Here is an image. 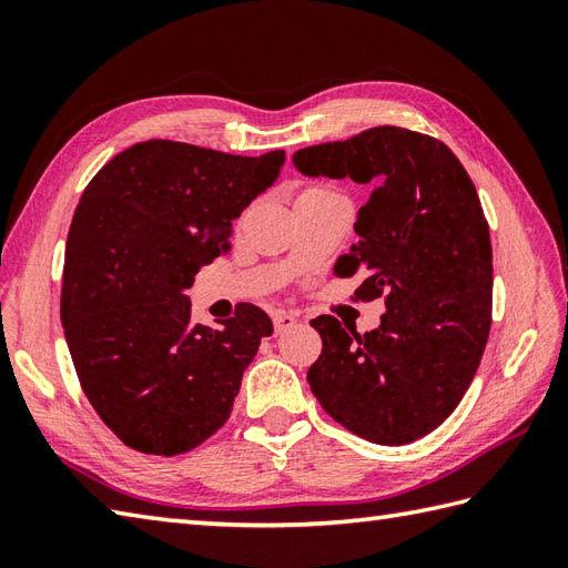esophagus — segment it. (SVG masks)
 I'll list each match as a JSON object with an SVG mask.
<instances>
[{"label": "esophagus", "mask_w": 568, "mask_h": 568, "mask_svg": "<svg viewBox=\"0 0 568 568\" xmlns=\"http://www.w3.org/2000/svg\"><path fill=\"white\" fill-rule=\"evenodd\" d=\"M295 322H297V317L293 315V312H275V315H273V329H275V334H281L285 329L295 327Z\"/></svg>", "instance_id": "1"}]
</instances>
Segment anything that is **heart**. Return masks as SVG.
Returning a JSON list of instances; mask_svg holds the SVG:
<instances>
[{"label":"heart","instance_id":"b5f03b06","mask_svg":"<svg viewBox=\"0 0 568 568\" xmlns=\"http://www.w3.org/2000/svg\"><path fill=\"white\" fill-rule=\"evenodd\" d=\"M307 192H329V190H324V187H310Z\"/></svg>","mask_w":568,"mask_h":568}]
</instances>
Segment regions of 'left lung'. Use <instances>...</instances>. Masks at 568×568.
Segmentation results:
<instances>
[{
  "instance_id": "8db88e82",
  "label": "left lung",
  "mask_w": 568,
  "mask_h": 568,
  "mask_svg": "<svg viewBox=\"0 0 568 568\" xmlns=\"http://www.w3.org/2000/svg\"><path fill=\"white\" fill-rule=\"evenodd\" d=\"M293 163L310 178L371 187L358 244L334 271L364 275L358 300L385 297L381 327L366 334L332 315L312 320L322 354L310 388L373 444L425 437L462 403L490 332L493 251L478 192L449 146L400 126L303 149Z\"/></svg>"
}]
</instances>
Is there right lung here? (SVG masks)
<instances>
[{
	"label": "right lung",
	"instance_id": "1",
	"mask_svg": "<svg viewBox=\"0 0 568 568\" xmlns=\"http://www.w3.org/2000/svg\"><path fill=\"white\" fill-rule=\"evenodd\" d=\"M283 163L285 151L251 159L151 139L114 155L84 187L60 320L84 395L131 449L185 454L229 419L273 322L241 305L220 329L192 324L185 291L229 251L232 222Z\"/></svg>",
	"mask_w": 568,
	"mask_h": 568
}]
</instances>
